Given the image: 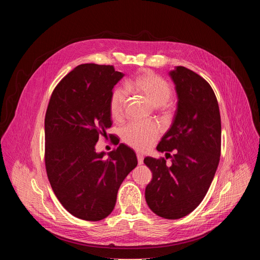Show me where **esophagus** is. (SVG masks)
Masks as SVG:
<instances>
[{
  "label": "esophagus",
  "mask_w": 260,
  "mask_h": 260,
  "mask_svg": "<svg viewBox=\"0 0 260 260\" xmlns=\"http://www.w3.org/2000/svg\"><path fill=\"white\" fill-rule=\"evenodd\" d=\"M137 158H138V164L142 165L144 161V156L142 154H137Z\"/></svg>",
  "instance_id": "34e87169"
}]
</instances>
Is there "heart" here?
I'll list each match as a JSON object with an SVG mask.
<instances>
[{
    "instance_id": "1",
    "label": "heart",
    "mask_w": 260,
    "mask_h": 260,
    "mask_svg": "<svg viewBox=\"0 0 260 260\" xmlns=\"http://www.w3.org/2000/svg\"><path fill=\"white\" fill-rule=\"evenodd\" d=\"M129 87L143 95L154 107L165 106L172 98L171 85L151 71H142L129 82ZM127 102V92L121 86L112 89L109 98V111L114 119H121ZM159 137V128L155 123L131 122L121 129L122 141L134 149L145 151Z\"/></svg>"
}]
</instances>
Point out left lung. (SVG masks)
<instances>
[{"label": "left lung", "mask_w": 260, "mask_h": 260, "mask_svg": "<svg viewBox=\"0 0 260 260\" xmlns=\"http://www.w3.org/2000/svg\"><path fill=\"white\" fill-rule=\"evenodd\" d=\"M170 76L178 94L177 110L156 149L175 154L171 167L165 157L144 159L153 175L145 198L156 215L179 219L201 204L213 181L221 153V118L214 90L199 74L178 66Z\"/></svg>", "instance_id": "left-lung-1"}]
</instances>
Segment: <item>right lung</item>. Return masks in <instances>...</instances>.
Wrapping results in <instances>:
<instances>
[{"label":"right lung","instance_id":"obj_1","mask_svg":"<svg viewBox=\"0 0 260 260\" xmlns=\"http://www.w3.org/2000/svg\"><path fill=\"white\" fill-rule=\"evenodd\" d=\"M123 76L110 64H79L59 81L48 103L47 177L62 207L82 220L110 215L122 181L138 165L134 150L122 143L108 157L95 152L99 138L112 126L109 98Z\"/></svg>","mask_w":260,"mask_h":260}]
</instances>
